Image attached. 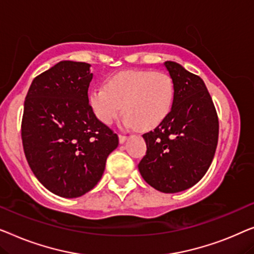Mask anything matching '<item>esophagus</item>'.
<instances>
[{
  "label": "esophagus",
  "mask_w": 254,
  "mask_h": 254,
  "mask_svg": "<svg viewBox=\"0 0 254 254\" xmlns=\"http://www.w3.org/2000/svg\"><path fill=\"white\" fill-rule=\"evenodd\" d=\"M127 138H128V135H124V134H120V135H119V139H120L121 144H123V142L126 141Z\"/></svg>",
  "instance_id": "34e87169"
}]
</instances>
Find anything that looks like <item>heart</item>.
Segmentation results:
<instances>
[{"label":"heart","instance_id":"1","mask_svg":"<svg viewBox=\"0 0 254 254\" xmlns=\"http://www.w3.org/2000/svg\"><path fill=\"white\" fill-rule=\"evenodd\" d=\"M175 83L169 73L153 70H127L96 86L90 103L96 117L109 126L122 112L124 124L147 131L158 127L169 115L174 105Z\"/></svg>","mask_w":254,"mask_h":254}]
</instances>
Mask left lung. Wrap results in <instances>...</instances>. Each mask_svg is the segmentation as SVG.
I'll use <instances>...</instances> for the list:
<instances>
[{
  "label": "left lung",
  "mask_w": 254,
  "mask_h": 254,
  "mask_svg": "<svg viewBox=\"0 0 254 254\" xmlns=\"http://www.w3.org/2000/svg\"><path fill=\"white\" fill-rule=\"evenodd\" d=\"M164 66L175 83L174 105L163 122L142 134L147 151L138 168L152 188L176 193L197 184L208 170L219 119L201 78L176 62L167 61Z\"/></svg>",
  "instance_id": "1"
}]
</instances>
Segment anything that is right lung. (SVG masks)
I'll use <instances>...</instances> for the list:
<instances>
[{
  "mask_svg": "<svg viewBox=\"0 0 254 254\" xmlns=\"http://www.w3.org/2000/svg\"><path fill=\"white\" fill-rule=\"evenodd\" d=\"M90 64L61 61L32 81L24 102L21 140L34 176L63 198L87 193L101 180L119 135L88 102Z\"/></svg>",
  "mask_w": 254,
  "mask_h": 254,
  "instance_id": "right-lung-1",
  "label": "right lung"
}]
</instances>
